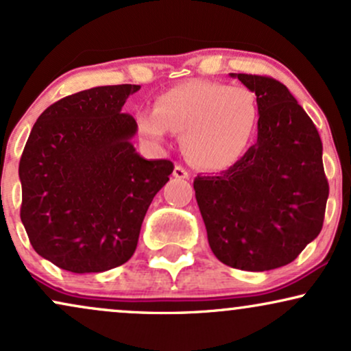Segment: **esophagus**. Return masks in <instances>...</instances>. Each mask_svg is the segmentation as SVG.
<instances>
[{
    "label": "esophagus",
    "instance_id": "34e87169",
    "mask_svg": "<svg viewBox=\"0 0 351 351\" xmlns=\"http://www.w3.org/2000/svg\"><path fill=\"white\" fill-rule=\"evenodd\" d=\"M174 177H176V179H189L190 172L182 166H176L174 167Z\"/></svg>",
    "mask_w": 351,
    "mask_h": 351
}]
</instances>
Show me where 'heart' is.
<instances>
[{
  "label": "heart",
  "instance_id": "b5f03b06",
  "mask_svg": "<svg viewBox=\"0 0 351 351\" xmlns=\"http://www.w3.org/2000/svg\"><path fill=\"white\" fill-rule=\"evenodd\" d=\"M138 132L151 141L167 132L182 135L187 158L205 171H223L241 159L258 123L252 89L219 81L189 80L154 99L153 110L136 112Z\"/></svg>",
  "mask_w": 351,
  "mask_h": 351
}]
</instances>
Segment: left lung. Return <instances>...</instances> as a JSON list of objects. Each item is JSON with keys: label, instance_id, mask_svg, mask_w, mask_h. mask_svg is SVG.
<instances>
[{"label": "left lung", "instance_id": "obj_1", "mask_svg": "<svg viewBox=\"0 0 351 351\" xmlns=\"http://www.w3.org/2000/svg\"><path fill=\"white\" fill-rule=\"evenodd\" d=\"M231 76L257 96V143L226 171L197 176L195 198L218 261L274 270L295 261L322 229L328 198L322 141L287 86L270 76Z\"/></svg>", "mask_w": 351, "mask_h": 351}]
</instances>
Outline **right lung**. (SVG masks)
<instances>
[{
	"label": "right lung",
	"mask_w": 351,
	"mask_h": 351,
	"mask_svg": "<svg viewBox=\"0 0 351 351\" xmlns=\"http://www.w3.org/2000/svg\"><path fill=\"white\" fill-rule=\"evenodd\" d=\"M140 86H101L66 96L38 117L19 161L21 221L34 250L73 274H99L132 257L156 193L174 164L148 161L123 114Z\"/></svg>",
	"instance_id": "right-lung-1"
}]
</instances>
